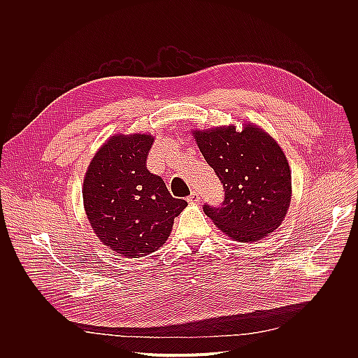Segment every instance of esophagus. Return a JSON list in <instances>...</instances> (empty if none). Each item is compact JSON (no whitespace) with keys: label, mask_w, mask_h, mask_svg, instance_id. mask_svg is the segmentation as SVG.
Listing matches in <instances>:
<instances>
[{"label":"esophagus","mask_w":358,"mask_h":358,"mask_svg":"<svg viewBox=\"0 0 358 358\" xmlns=\"http://www.w3.org/2000/svg\"><path fill=\"white\" fill-rule=\"evenodd\" d=\"M187 201H188L189 203H196V202L199 201V192H196V191H192V192L189 194V196L187 198Z\"/></svg>","instance_id":"34e87169"}]
</instances>
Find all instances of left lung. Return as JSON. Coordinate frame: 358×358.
<instances>
[{"mask_svg": "<svg viewBox=\"0 0 358 358\" xmlns=\"http://www.w3.org/2000/svg\"><path fill=\"white\" fill-rule=\"evenodd\" d=\"M194 136L224 189L219 206L203 205L206 216L241 243L275 231L292 199L290 167L276 141L251 124L241 132L227 127L195 131Z\"/></svg>", "mask_w": 358, "mask_h": 358, "instance_id": "left-lung-1", "label": "left lung"}]
</instances>
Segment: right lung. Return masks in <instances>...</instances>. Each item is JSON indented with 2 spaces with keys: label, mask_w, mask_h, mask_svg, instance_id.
I'll use <instances>...</instances> for the list:
<instances>
[{
  "label": "right lung",
  "mask_w": 358,
  "mask_h": 358,
  "mask_svg": "<svg viewBox=\"0 0 358 358\" xmlns=\"http://www.w3.org/2000/svg\"><path fill=\"white\" fill-rule=\"evenodd\" d=\"M150 135H117L90 162L83 205L92 229L127 258L155 252L170 236L174 219L188 205L173 198L163 178L146 167Z\"/></svg>",
  "instance_id": "obj_1"
}]
</instances>
